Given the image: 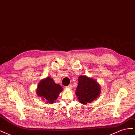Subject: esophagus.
<instances>
[{"instance_id": "1", "label": "esophagus", "mask_w": 135, "mask_h": 135, "mask_svg": "<svg viewBox=\"0 0 135 135\" xmlns=\"http://www.w3.org/2000/svg\"><path fill=\"white\" fill-rule=\"evenodd\" d=\"M66 88H68V89H72L73 86H72V85L70 84V85H69L68 86H67V87H66Z\"/></svg>"}]
</instances>
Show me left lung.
I'll return each mask as SVG.
<instances>
[{
    "label": "left lung",
    "instance_id": "1",
    "mask_svg": "<svg viewBox=\"0 0 135 135\" xmlns=\"http://www.w3.org/2000/svg\"><path fill=\"white\" fill-rule=\"evenodd\" d=\"M101 86L96 80L86 75H80L75 94L80 103L86 105L97 99L101 92Z\"/></svg>",
    "mask_w": 135,
    "mask_h": 135
}]
</instances>
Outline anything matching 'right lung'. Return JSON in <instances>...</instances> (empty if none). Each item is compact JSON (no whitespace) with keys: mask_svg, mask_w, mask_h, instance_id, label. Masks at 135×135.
Wrapping results in <instances>:
<instances>
[{"mask_svg":"<svg viewBox=\"0 0 135 135\" xmlns=\"http://www.w3.org/2000/svg\"><path fill=\"white\" fill-rule=\"evenodd\" d=\"M62 91L63 88L60 84H56L50 76H47L39 81L36 92L38 96L42 97L43 101L51 104L55 103Z\"/></svg>","mask_w":135,"mask_h":135,"instance_id":"right-lung-1","label":"right lung"}]
</instances>
